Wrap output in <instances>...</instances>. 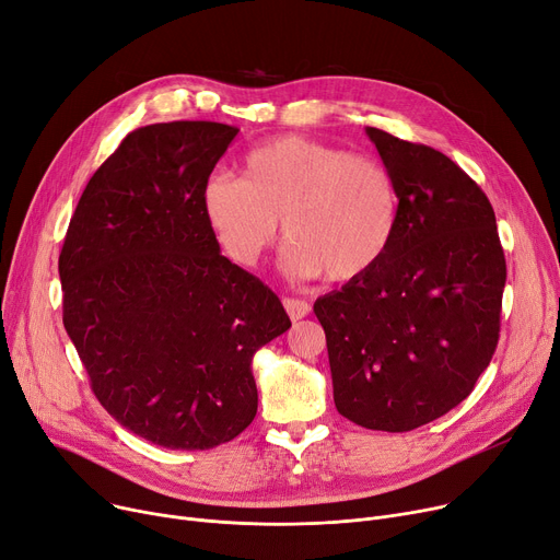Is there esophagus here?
<instances>
[{
	"mask_svg": "<svg viewBox=\"0 0 560 560\" xmlns=\"http://www.w3.org/2000/svg\"><path fill=\"white\" fill-rule=\"evenodd\" d=\"M282 305H284L287 314L291 316V320H301V318H305L312 312L310 303L307 301H299V299H284Z\"/></svg>",
	"mask_w": 560,
	"mask_h": 560,
	"instance_id": "1",
	"label": "esophagus"
}]
</instances>
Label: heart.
<instances>
[{"instance_id": "obj_1", "label": "heart", "mask_w": 560, "mask_h": 560, "mask_svg": "<svg viewBox=\"0 0 560 560\" xmlns=\"http://www.w3.org/2000/svg\"><path fill=\"white\" fill-rule=\"evenodd\" d=\"M201 210L223 253L240 267L257 265L282 219L289 276L327 273L335 282H352L371 273L396 240L400 199L380 160L282 136L246 153L244 178L210 174Z\"/></svg>"}]
</instances>
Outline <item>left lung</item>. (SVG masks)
I'll return each instance as SVG.
<instances>
[{
	"instance_id": "1",
	"label": "left lung",
	"mask_w": 560,
	"mask_h": 560,
	"mask_svg": "<svg viewBox=\"0 0 560 560\" xmlns=\"http://www.w3.org/2000/svg\"><path fill=\"white\" fill-rule=\"evenodd\" d=\"M398 187V233L364 278L320 295L335 405L411 432L464 402L500 339L506 261L479 185L441 151L366 126Z\"/></svg>"
}]
</instances>
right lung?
Returning a JSON list of instances; mask_svg holds the SVG:
<instances>
[{
    "label": "right lung",
    "instance_id": "right-lung-1",
    "mask_svg": "<svg viewBox=\"0 0 560 560\" xmlns=\"http://www.w3.org/2000/svg\"><path fill=\"white\" fill-rule=\"evenodd\" d=\"M237 126L151 124L81 194L58 273L96 400L170 450L233 441L257 413L255 352L287 332L278 295L221 255L201 187Z\"/></svg>",
    "mask_w": 560,
    "mask_h": 560
}]
</instances>
